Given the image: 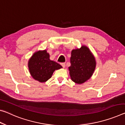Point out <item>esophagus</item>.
Masks as SVG:
<instances>
[{"label": "esophagus", "mask_w": 125, "mask_h": 125, "mask_svg": "<svg viewBox=\"0 0 125 125\" xmlns=\"http://www.w3.org/2000/svg\"><path fill=\"white\" fill-rule=\"evenodd\" d=\"M61 66H62V67L63 68H65V67H66V64H65V63H61Z\"/></svg>", "instance_id": "esophagus-1"}]
</instances>
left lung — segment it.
<instances>
[{"mask_svg":"<svg viewBox=\"0 0 125 125\" xmlns=\"http://www.w3.org/2000/svg\"><path fill=\"white\" fill-rule=\"evenodd\" d=\"M68 67L71 80L77 84H82L93 75L96 67L94 55L86 45L73 49Z\"/></svg>","mask_w":125,"mask_h":125,"instance_id":"1","label":"left lung"}]
</instances>
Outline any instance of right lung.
I'll return each mask as SVG.
<instances>
[{
	"mask_svg": "<svg viewBox=\"0 0 125 125\" xmlns=\"http://www.w3.org/2000/svg\"><path fill=\"white\" fill-rule=\"evenodd\" d=\"M28 66L31 76L39 82H45L52 77L55 70L62 68L60 64L49 59L47 51H38L29 58Z\"/></svg>",
	"mask_w": 125,
	"mask_h": 125,
	"instance_id": "add662e5",
	"label": "right lung"
}]
</instances>
